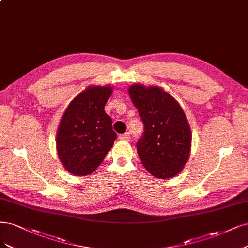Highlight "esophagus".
I'll return each mask as SVG.
<instances>
[{
  "label": "esophagus",
  "instance_id": "34e87169",
  "mask_svg": "<svg viewBox=\"0 0 248 248\" xmlns=\"http://www.w3.org/2000/svg\"><path fill=\"white\" fill-rule=\"evenodd\" d=\"M119 139L122 140H129V139H130V134H129V133L120 134V135H119Z\"/></svg>",
  "mask_w": 248,
  "mask_h": 248
}]
</instances>
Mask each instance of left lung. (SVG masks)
Listing matches in <instances>:
<instances>
[{"label":"left lung","mask_w":248,"mask_h":248,"mask_svg":"<svg viewBox=\"0 0 248 248\" xmlns=\"http://www.w3.org/2000/svg\"><path fill=\"white\" fill-rule=\"evenodd\" d=\"M128 92L144 126L136 143L142 165L155 177L175 176L189 159L192 140L182 107L160 87L135 84Z\"/></svg>","instance_id":"8db88e82"}]
</instances>
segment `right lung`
I'll use <instances>...</instances> for the list:
<instances>
[{
  "label": "right lung",
  "mask_w": 248,
  "mask_h": 248,
  "mask_svg": "<svg viewBox=\"0 0 248 248\" xmlns=\"http://www.w3.org/2000/svg\"><path fill=\"white\" fill-rule=\"evenodd\" d=\"M113 89L90 86L77 95L59 123L56 147L67 171L77 176L92 173L112 149L117 134L105 106Z\"/></svg>",
  "instance_id": "obj_1"
}]
</instances>
